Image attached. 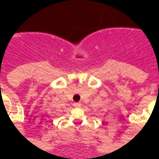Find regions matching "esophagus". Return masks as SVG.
I'll return each instance as SVG.
<instances>
[{"instance_id": "esophagus-1", "label": "esophagus", "mask_w": 159, "mask_h": 159, "mask_svg": "<svg viewBox=\"0 0 159 159\" xmlns=\"http://www.w3.org/2000/svg\"><path fill=\"white\" fill-rule=\"evenodd\" d=\"M73 106L77 107V108H79V107L82 106V104L80 102H75V103H73Z\"/></svg>"}]
</instances>
